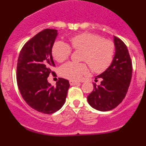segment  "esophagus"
Returning a JSON list of instances; mask_svg holds the SVG:
<instances>
[{
  "label": "esophagus",
  "mask_w": 146,
  "mask_h": 146,
  "mask_svg": "<svg viewBox=\"0 0 146 146\" xmlns=\"http://www.w3.org/2000/svg\"><path fill=\"white\" fill-rule=\"evenodd\" d=\"M69 83H70L71 86H74V85L77 84V83H79V82H77V81L76 80H69Z\"/></svg>",
  "instance_id": "obj_1"
}]
</instances>
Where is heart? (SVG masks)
Returning a JSON list of instances; mask_svg holds the SVG:
<instances>
[{
    "mask_svg": "<svg viewBox=\"0 0 146 146\" xmlns=\"http://www.w3.org/2000/svg\"><path fill=\"white\" fill-rule=\"evenodd\" d=\"M72 47L75 50H83L81 60L87 62L94 72L101 73L110 66L115 54V45L113 41L104 39L100 35L82 33L70 38ZM69 44L56 41L52 47V55L58 62L66 60L72 54V49ZM88 72L85 62H67L59 69L61 77L70 80H78Z\"/></svg>",
    "mask_w": 146,
    "mask_h": 146,
    "instance_id": "1",
    "label": "heart"
}]
</instances>
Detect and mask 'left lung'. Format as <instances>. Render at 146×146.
Masks as SVG:
<instances>
[{
    "mask_svg": "<svg viewBox=\"0 0 146 146\" xmlns=\"http://www.w3.org/2000/svg\"><path fill=\"white\" fill-rule=\"evenodd\" d=\"M114 42L116 52L113 63L96 77L101 78V84L94 83V90L88 96L89 104L100 111H109L121 104L128 91L132 75V64L126 45L118 37H115Z\"/></svg>",
    "mask_w": 146,
    "mask_h": 146,
    "instance_id": "8db88e82",
    "label": "left lung"
}]
</instances>
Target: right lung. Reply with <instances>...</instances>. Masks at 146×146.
Here are the masks:
<instances>
[{"label":"right lung","instance_id":"obj_1","mask_svg":"<svg viewBox=\"0 0 146 146\" xmlns=\"http://www.w3.org/2000/svg\"><path fill=\"white\" fill-rule=\"evenodd\" d=\"M57 30L47 29L35 35L20 50L17 65V82L23 99L31 108L44 114L59 110L66 102L69 82L58 78L56 86L47 81L55 72L52 47Z\"/></svg>","mask_w":146,"mask_h":146}]
</instances>
